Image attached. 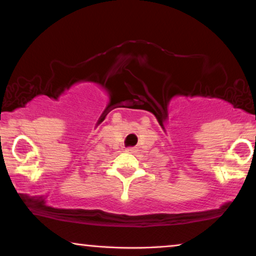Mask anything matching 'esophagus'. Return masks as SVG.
<instances>
[{
  "mask_svg": "<svg viewBox=\"0 0 256 256\" xmlns=\"http://www.w3.org/2000/svg\"><path fill=\"white\" fill-rule=\"evenodd\" d=\"M125 150H126V152H128V153H133V152H136V148H134V147H128V148H126Z\"/></svg>",
  "mask_w": 256,
  "mask_h": 256,
  "instance_id": "esophagus-1",
  "label": "esophagus"
}]
</instances>
